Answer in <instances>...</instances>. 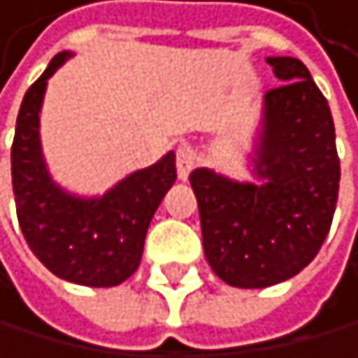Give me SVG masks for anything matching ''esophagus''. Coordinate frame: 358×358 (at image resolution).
I'll return each instance as SVG.
<instances>
[{
	"instance_id": "obj_1",
	"label": "esophagus",
	"mask_w": 358,
	"mask_h": 358,
	"mask_svg": "<svg viewBox=\"0 0 358 358\" xmlns=\"http://www.w3.org/2000/svg\"><path fill=\"white\" fill-rule=\"evenodd\" d=\"M194 166H196V157H194V150H192V148H187V146H180V148H178V155H176L178 178H180V180H187Z\"/></svg>"
}]
</instances>
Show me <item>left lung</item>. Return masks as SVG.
<instances>
[{
	"mask_svg": "<svg viewBox=\"0 0 358 358\" xmlns=\"http://www.w3.org/2000/svg\"><path fill=\"white\" fill-rule=\"evenodd\" d=\"M278 89L263 98L249 155L251 180L194 169L203 251L222 281L267 288L299 274L317 256L338 201L341 162L327 98L308 68L269 57Z\"/></svg>",
	"mask_w": 358,
	"mask_h": 358,
	"instance_id": "8db88e82",
	"label": "left lung"
}]
</instances>
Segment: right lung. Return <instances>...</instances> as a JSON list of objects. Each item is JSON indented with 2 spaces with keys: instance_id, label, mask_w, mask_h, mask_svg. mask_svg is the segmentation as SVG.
Wrapping results in <instances>:
<instances>
[{
  "instance_id": "1",
  "label": "right lung",
  "mask_w": 358,
  "mask_h": 358,
  "mask_svg": "<svg viewBox=\"0 0 358 358\" xmlns=\"http://www.w3.org/2000/svg\"><path fill=\"white\" fill-rule=\"evenodd\" d=\"M70 57L73 52H59L20 105L10 148L17 222L29 249L52 274L111 288L141 263L150 219L176 182V152L125 176L102 196H77L54 182L41 146V109L48 80Z\"/></svg>"
}]
</instances>
